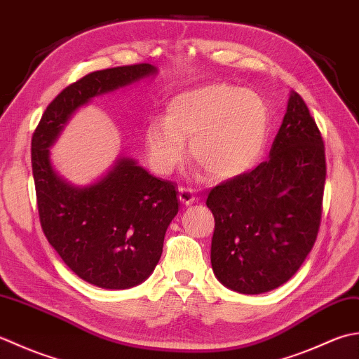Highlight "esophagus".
<instances>
[{
    "instance_id": "34e87169",
    "label": "esophagus",
    "mask_w": 359,
    "mask_h": 359,
    "mask_svg": "<svg viewBox=\"0 0 359 359\" xmlns=\"http://www.w3.org/2000/svg\"><path fill=\"white\" fill-rule=\"evenodd\" d=\"M180 201L184 204V206H192V204L196 201V196L192 194V190H189L186 187H180Z\"/></svg>"
}]
</instances>
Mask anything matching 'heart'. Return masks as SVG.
<instances>
[{
	"mask_svg": "<svg viewBox=\"0 0 359 359\" xmlns=\"http://www.w3.org/2000/svg\"><path fill=\"white\" fill-rule=\"evenodd\" d=\"M269 109L259 94L243 88L212 83L189 88L169 102L165 118H151L145 127L151 165L170 173L186 155L212 180L237 178L254 169L266 147Z\"/></svg>",
	"mask_w": 359,
	"mask_h": 359,
	"instance_id": "heart-1",
	"label": "heart"
}]
</instances>
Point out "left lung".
<instances>
[{"label":"left lung","mask_w":359,"mask_h":359,"mask_svg":"<svg viewBox=\"0 0 359 359\" xmlns=\"http://www.w3.org/2000/svg\"><path fill=\"white\" fill-rule=\"evenodd\" d=\"M325 149L309 107L291 91L269 159L210 190L214 274L226 288L262 294L288 282L316 241Z\"/></svg>","instance_id":"8db88e82"}]
</instances>
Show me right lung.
I'll list each match as a JSON object with an SVG mask.
<instances>
[{
  "mask_svg": "<svg viewBox=\"0 0 359 359\" xmlns=\"http://www.w3.org/2000/svg\"><path fill=\"white\" fill-rule=\"evenodd\" d=\"M155 74L158 69L149 63L91 72L50 102L32 136L43 232L72 273L105 290L133 288L149 279L178 214L177 189L126 156L93 184L74 186L55 172L49 147L76 109Z\"/></svg>",
  "mask_w": 359,
  "mask_h": 359,
  "instance_id": "1",
  "label": "right lung"
}]
</instances>
